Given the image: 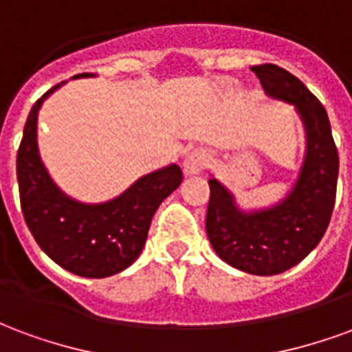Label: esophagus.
<instances>
[{
	"mask_svg": "<svg viewBox=\"0 0 352 352\" xmlns=\"http://www.w3.org/2000/svg\"><path fill=\"white\" fill-rule=\"evenodd\" d=\"M207 166H209V154L206 151H201V148H196V151L186 154V158H184V175H199Z\"/></svg>",
	"mask_w": 352,
	"mask_h": 352,
	"instance_id": "esophagus-1",
	"label": "esophagus"
}]
</instances>
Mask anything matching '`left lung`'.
I'll use <instances>...</instances> for the list:
<instances>
[{
  "label": "left lung",
  "mask_w": 352,
  "mask_h": 352,
  "mask_svg": "<svg viewBox=\"0 0 352 352\" xmlns=\"http://www.w3.org/2000/svg\"><path fill=\"white\" fill-rule=\"evenodd\" d=\"M267 98L292 105L305 133L302 166L288 192L272 206L241 207L211 175L206 230L226 264L252 275H277L300 264L324 236L332 217L340 158L322 103L279 65H254Z\"/></svg>",
  "instance_id": "1"
}]
</instances>
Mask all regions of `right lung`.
Masks as SVG:
<instances>
[{
	"label": "right lung",
	"mask_w": 352,
	"mask_h": 352,
	"mask_svg": "<svg viewBox=\"0 0 352 352\" xmlns=\"http://www.w3.org/2000/svg\"><path fill=\"white\" fill-rule=\"evenodd\" d=\"M80 73L73 79H90ZM60 82L35 101L28 115L16 156L22 213L43 252L67 272L103 279L130 267L143 251L156 209L183 183L177 164L154 169L100 204H88L65 194L43 164L37 143V118L45 100Z\"/></svg>",
	"instance_id": "obj_1"
}]
</instances>
